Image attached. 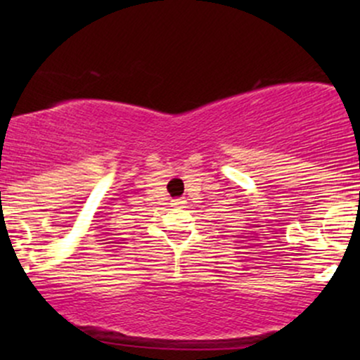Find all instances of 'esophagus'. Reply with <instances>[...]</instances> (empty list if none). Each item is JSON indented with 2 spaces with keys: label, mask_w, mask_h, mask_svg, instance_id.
Instances as JSON below:
<instances>
[{
  "label": "esophagus",
  "mask_w": 360,
  "mask_h": 360,
  "mask_svg": "<svg viewBox=\"0 0 360 360\" xmlns=\"http://www.w3.org/2000/svg\"><path fill=\"white\" fill-rule=\"evenodd\" d=\"M171 205L174 206V208H184L186 200H183V198H177V200H172Z\"/></svg>",
  "instance_id": "obj_1"
}]
</instances>
